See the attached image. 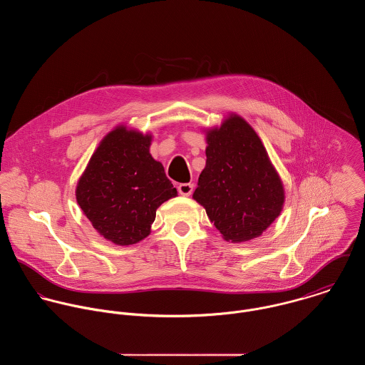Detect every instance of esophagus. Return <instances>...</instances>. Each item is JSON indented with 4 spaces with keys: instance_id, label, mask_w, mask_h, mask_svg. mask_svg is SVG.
Here are the masks:
<instances>
[{
    "instance_id": "esophagus-1",
    "label": "esophagus",
    "mask_w": 365,
    "mask_h": 365,
    "mask_svg": "<svg viewBox=\"0 0 365 365\" xmlns=\"http://www.w3.org/2000/svg\"><path fill=\"white\" fill-rule=\"evenodd\" d=\"M177 188H178V192L181 195H184V197H190L192 194V191H194V185L190 184V182H182Z\"/></svg>"
}]
</instances>
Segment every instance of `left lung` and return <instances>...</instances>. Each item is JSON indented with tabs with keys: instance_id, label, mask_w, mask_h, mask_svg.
Returning a JSON list of instances; mask_svg holds the SVG:
<instances>
[{
	"instance_id": "left-lung-1",
	"label": "left lung",
	"mask_w": 365,
	"mask_h": 365,
	"mask_svg": "<svg viewBox=\"0 0 365 365\" xmlns=\"http://www.w3.org/2000/svg\"><path fill=\"white\" fill-rule=\"evenodd\" d=\"M207 164L192 198L232 243L249 242L279 216L285 201L282 181L255 129L230 113L207 130Z\"/></svg>"
}]
</instances>
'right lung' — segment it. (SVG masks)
<instances>
[{
  "label": "right lung",
  "mask_w": 365,
  "mask_h": 365,
  "mask_svg": "<svg viewBox=\"0 0 365 365\" xmlns=\"http://www.w3.org/2000/svg\"><path fill=\"white\" fill-rule=\"evenodd\" d=\"M150 145L152 135L116 126L101 140L76 188L77 204L94 229L118 246L148 237L157 208L177 197Z\"/></svg>",
  "instance_id": "add662e5"
}]
</instances>
